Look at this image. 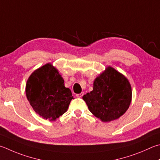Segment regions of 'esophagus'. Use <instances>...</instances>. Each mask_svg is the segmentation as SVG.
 <instances>
[{"label":"esophagus","instance_id":"esophagus-1","mask_svg":"<svg viewBox=\"0 0 160 160\" xmlns=\"http://www.w3.org/2000/svg\"><path fill=\"white\" fill-rule=\"evenodd\" d=\"M84 95V92H81L80 94H76V97H78V98H81L82 97V96Z\"/></svg>","mask_w":160,"mask_h":160}]
</instances>
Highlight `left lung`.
Segmentation results:
<instances>
[{
	"label": "left lung",
	"mask_w": 160,
	"mask_h": 160,
	"mask_svg": "<svg viewBox=\"0 0 160 160\" xmlns=\"http://www.w3.org/2000/svg\"><path fill=\"white\" fill-rule=\"evenodd\" d=\"M132 87L127 78L110 66L94 81L92 92L83 96L89 111L106 122L117 120L132 101Z\"/></svg>",
	"instance_id": "obj_1"
}]
</instances>
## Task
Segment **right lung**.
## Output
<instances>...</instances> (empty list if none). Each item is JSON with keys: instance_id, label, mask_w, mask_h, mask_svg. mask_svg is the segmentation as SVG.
Returning <instances> with one entry per match:
<instances>
[{"instance_id": "obj_1", "label": "right lung", "mask_w": 160, "mask_h": 160, "mask_svg": "<svg viewBox=\"0 0 160 160\" xmlns=\"http://www.w3.org/2000/svg\"><path fill=\"white\" fill-rule=\"evenodd\" d=\"M26 95L31 106L43 119L55 121L67 111L73 98L70 89L56 68L47 63L31 73L26 85Z\"/></svg>"}]
</instances>
